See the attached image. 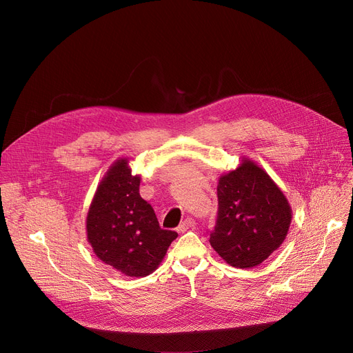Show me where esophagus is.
<instances>
[{"instance_id":"34e87169","label":"esophagus","mask_w":353,"mask_h":353,"mask_svg":"<svg viewBox=\"0 0 353 353\" xmlns=\"http://www.w3.org/2000/svg\"><path fill=\"white\" fill-rule=\"evenodd\" d=\"M194 226H196V221L193 220V219H186L183 221V223L177 228V232L179 233H184V232H188V230H190V229H194Z\"/></svg>"}]
</instances>
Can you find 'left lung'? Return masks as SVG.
Instances as JSON below:
<instances>
[{
  "mask_svg": "<svg viewBox=\"0 0 353 353\" xmlns=\"http://www.w3.org/2000/svg\"><path fill=\"white\" fill-rule=\"evenodd\" d=\"M219 214L210 245L237 269H252L282 246L292 208L282 189L256 161L242 157L217 181Z\"/></svg>",
  "mask_w": 353,
  "mask_h": 353,
  "instance_id": "obj_1",
  "label": "left lung"
}]
</instances>
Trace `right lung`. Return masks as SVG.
Instances as JSON below:
<instances>
[{"mask_svg": "<svg viewBox=\"0 0 353 353\" xmlns=\"http://www.w3.org/2000/svg\"><path fill=\"white\" fill-rule=\"evenodd\" d=\"M120 157L99 183L85 219L87 242L100 261L121 274L153 273L177 237L163 230L150 203L140 196V174Z\"/></svg>", "mask_w": 353, "mask_h": 353, "instance_id": "right-lung-1", "label": "right lung"}]
</instances>
